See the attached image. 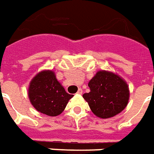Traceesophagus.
<instances>
[{"label":"esophagus","mask_w":154,"mask_h":154,"mask_svg":"<svg viewBox=\"0 0 154 154\" xmlns=\"http://www.w3.org/2000/svg\"><path fill=\"white\" fill-rule=\"evenodd\" d=\"M82 92H83L82 90H81V89H79L78 91H77V94H78V95H82Z\"/></svg>","instance_id":"34e87169"}]
</instances>
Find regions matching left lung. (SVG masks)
<instances>
[{
	"label": "left lung",
	"instance_id": "1",
	"mask_svg": "<svg viewBox=\"0 0 154 154\" xmlns=\"http://www.w3.org/2000/svg\"><path fill=\"white\" fill-rule=\"evenodd\" d=\"M91 91L83 95L91 111L102 119L118 115L127 107L130 97L128 83L120 75L99 70L89 81Z\"/></svg>",
	"mask_w": 154,
	"mask_h": 154
}]
</instances>
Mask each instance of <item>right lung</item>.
Returning <instances> with one entry per match:
<instances>
[{
    "instance_id": "obj_1",
    "label": "right lung",
    "mask_w": 154,
    "mask_h": 154,
    "mask_svg": "<svg viewBox=\"0 0 154 154\" xmlns=\"http://www.w3.org/2000/svg\"><path fill=\"white\" fill-rule=\"evenodd\" d=\"M27 95L37 111L49 116L60 115L74 96L67 93L51 69L40 71L35 75L30 81Z\"/></svg>"
}]
</instances>
